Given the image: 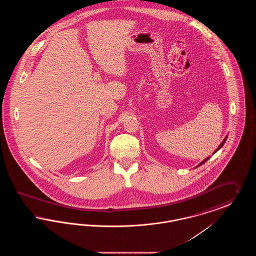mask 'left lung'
Wrapping results in <instances>:
<instances>
[{"instance_id": "8db88e82", "label": "left lung", "mask_w": 256, "mask_h": 256, "mask_svg": "<svg viewBox=\"0 0 256 256\" xmlns=\"http://www.w3.org/2000/svg\"><path fill=\"white\" fill-rule=\"evenodd\" d=\"M226 139H224V142H222V144H220V146H219V148H217V150H216V152H217V150H220V148H222V146H224V142H226ZM215 152H214V154H215ZM208 159H209V158H208L204 159V161H202V163H200V165H198V166H200V165H202V164H204V162H206V161H207V160H208Z\"/></svg>"}]
</instances>
